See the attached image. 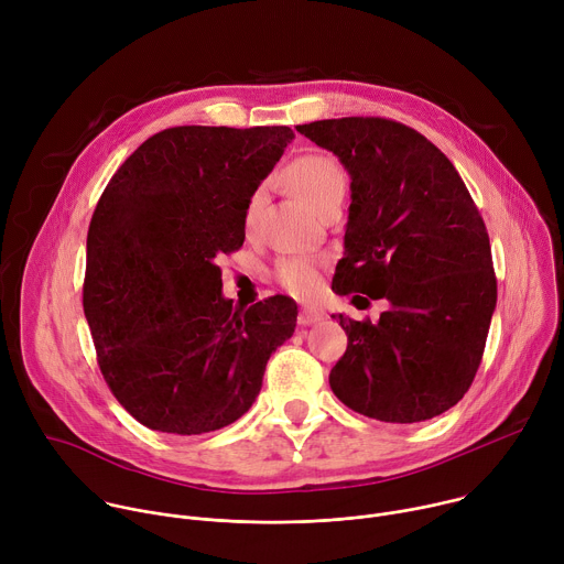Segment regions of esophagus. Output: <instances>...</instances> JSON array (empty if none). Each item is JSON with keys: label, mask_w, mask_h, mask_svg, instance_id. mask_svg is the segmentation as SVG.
Returning a JSON list of instances; mask_svg holds the SVG:
<instances>
[{"label": "esophagus", "mask_w": 564, "mask_h": 564, "mask_svg": "<svg viewBox=\"0 0 564 564\" xmlns=\"http://www.w3.org/2000/svg\"><path fill=\"white\" fill-rule=\"evenodd\" d=\"M324 318V312L316 310V307H303L299 312V326H312L316 324V321Z\"/></svg>", "instance_id": "34e87169"}]
</instances>
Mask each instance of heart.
<instances>
[{"instance_id": "obj_1", "label": "heart", "mask_w": 564, "mask_h": 564, "mask_svg": "<svg viewBox=\"0 0 564 564\" xmlns=\"http://www.w3.org/2000/svg\"><path fill=\"white\" fill-rule=\"evenodd\" d=\"M288 181L296 189V194L318 212L335 198L346 196L348 178L344 167L335 158L326 153H307L299 155L285 170ZM265 205V187H257L248 200L246 225L254 227L261 209ZM279 281L285 290L296 296H310L318 288V263L310 257H292L279 265Z\"/></svg>"}]
</instances>
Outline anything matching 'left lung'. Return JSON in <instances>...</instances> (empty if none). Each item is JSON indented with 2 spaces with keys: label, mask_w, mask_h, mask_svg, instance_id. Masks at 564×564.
<instances>
[{
  "label": "left lung",
  "mask_w": 564,
  "mask_h": 564,
  "mask_svg": "<svg viewBox=\"0 0 564 564\" xmlns=\"http://www.w3.org/2000/svg\"><path fill=\"white\" fill-rule=\"evenodd\" d=\"M296 131L350 176L333 290L388 301L377 324L333 314L348 335L333 392L390 424L446 413L473 383L498 301L489 234L464 181L431 140L394 120H316Z\"/></svg>",
  "instance_id": "left-lung-1"
}]
</instances>
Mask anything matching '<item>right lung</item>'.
I'll return each instance as SVG.
<instances>
[{"label": "right lung", "instance_id": "right-lung-1", "mask_svg": "<svg viewBox=\"0 0 564 564\" xmlns=\"http://www.w3.org/2000/svg\"><path fill=\"white\" fill-rule=\"evenodd\" d=\"M290 127H174L113 174L87 236L85 316L116 399L142 426L203 435L246 415L296 303L223 296L216 259L246 240L252 192Z\"/></svg>", "mask_w": 564, "mask_h": 564}]
</instances>
